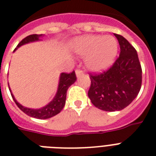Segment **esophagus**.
I'll use <instances>...</instances> for the list:
<instances>
[{
	"label": "esophagus",
	"mask_w": 156,
	"mask_h": 156,
	"mask_svg": "<svg viewBox=\"0 0 156 156\" xmlns=\"http://www.w3.org/2000/svg\"><path fill=\"white\" fill-rule=\"evenodd\" d=\"M75 74L76 76H77V78H78V77H80L81 75H82V70H81V69H76Z\"/></svg>",
	"instance_id": "obj_1"
}]
</instances>
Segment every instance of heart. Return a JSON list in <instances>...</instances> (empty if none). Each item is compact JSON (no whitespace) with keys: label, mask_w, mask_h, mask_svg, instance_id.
<instances>
[{"label":"heart","mask_w":156,"mask_h":156,"mask_svg":"<svg viewBox=\"0 0 156 156\" xmlns=\"http://www.w3.org/2000/svg\"><path fill=\"white\" fill-rule=\"evenodd\" d=\"M74 48L79 56H87L86 65L88 69L94 72H101L114 63L119 44L112 36L87 35L77 39Z\"/></svg>","instance_id":"obj_1"}]
</instances>
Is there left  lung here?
<instances>
[{
    "instance_id": "obj_1",
    "label": "left lung",
    "mask_w": 156,
    "mask_h": 156,
    "mask_svg": "<svg viewBox=\"0 0 156 156\" xmlns=\"http://www.w3.org/2000/svg\"><path fill=\"white\" fill-rule=\"evenodd\" d=\"M115 34L120 45L119 58L106 72L91 75L88 96L97 108L121 111L136 98L142 84V68L137 52L129 41Z\"/></svg>"
}]
</instances>
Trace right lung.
<instances>
[{"label": "right lung", "instance_id": "add662e5", "mask_svg": "<svg viewBox=\"0 0 156 156\" xmlns=\"http://www.w3.org/2000/svg\"><path fill=\"white\" fill-rule=\"evenodd\" d=\"M42 37H44L43 34H32V35L26 37L17 45L16 48L14 49V51L16 49H18L19 47H21V45H25V44L34 42V41H41V38ZM76 80H77V78H76L74 71H73L72 73H69V74L62 73L60 74V77H59L58 90H57V93L54 96V98L47 105H45V107L38 109L28 108V107H25L21 104H20L16 100L14 95L12 94L9 87V88L12 99L14 100L16 106L21 109L24 113L30 116V117L36 118V119H49V118L53 117V116H55L58 113H60L61 111L62 110L66 104L67 90L72 84H74Z\"/></svg>", "mask_w": 156, "mask_h": 156}]
</instances>
